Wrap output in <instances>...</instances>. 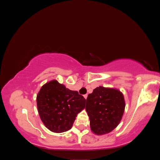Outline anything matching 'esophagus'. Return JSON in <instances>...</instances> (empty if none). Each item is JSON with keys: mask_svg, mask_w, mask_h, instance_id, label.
<instances>
[{"mask_svg": "<svg viewBox=\"0 0 160 160\" xmlns=\"http://www.w3.org/2000/svg\"><path fill=\"white\" fill-rule=\"evenodd\" d=\"M83 97H84V98L86 99H87V98H88V94H85V95H83Z\"/></svg>", "mask_w": 160, "mask_h": 160, "instance_id": "esophagus-1", "label": "esophagus"}]
</instances>
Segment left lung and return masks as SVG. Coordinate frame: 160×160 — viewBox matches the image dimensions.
Instances as JSON below:
<instances>
[{
  "mask_svg": "<svg viewBox=\"0 0 160 160\" xmlns=\"http://www.w3.org/2000/svg\"><path fill=\"white\" fill-rule=\"evenodd\" d=\"M86 101L85 110L93 133H108L119 125L125 107L123 95L119 90L99 86L88 95Z\"/></svg>",
  "mask_w": 160,
  "mask_h": 160,
  "instance_id": "1",
  "label": "left lung"
}]
</instances>
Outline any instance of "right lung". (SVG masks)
<instances>
[{
	"label": "right lung",
	"mask_w": 160,
	"mask_h": 160,
	"mask_svg": "<svg viewBox=\"0 0 160 160\" xmlns=\"http://www.w3.org/2000/svg\"><path fill=\"white\" fill-rule=\"evenodd\" d=\"M85 99L52 80L43 85L37 95L38 112L51 132L62 133L71 129L77 114L85 109Z\"/></svg>",
	"instance_id": "obj_1"
}]
</instances>
